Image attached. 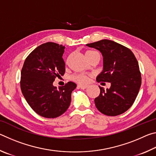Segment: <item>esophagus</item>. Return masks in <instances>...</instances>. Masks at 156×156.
Wrapping results in <instances>:
<instances>
[{"label":"esophagus","instance_id":"34e87169","mask_svg":"<svg viewBox=\"0 0 156 156\" xmlns=\"http://www.w3.org/2000/svg\"><path fill=\"white\" fill-rule=\"evenodd\" d=\"M78 87L79 88H80L82 89H84L87 88L88 86L87 85H83V84H78Z\"/></svg>","mask_w":156,"mask_h":156}]
</instances>
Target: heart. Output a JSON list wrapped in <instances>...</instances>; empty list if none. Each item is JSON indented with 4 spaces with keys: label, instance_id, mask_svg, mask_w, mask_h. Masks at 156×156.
<instances>
[{
    "label": "heart",
    "instance_id": "1",
    "mask_svg": "<svg viewBox=\"0 0 156 156\" xmlns=\"http://www.w3.org/2000/svg\"><path fill=\"white\" fill-rule=\"evenodd\" d=\"M96 53H98L95 51H93V50H88L85 52V55L86 57L91 56V55L96 54ZM72 79L75 82H77L78 83H81V84H84L88 82L89 80V76H87L85 74H83V73H77V74H74L72 76Z\"/></svg>",
    "mask_w": 156,
    "mask_h": 156
}]
</instances>
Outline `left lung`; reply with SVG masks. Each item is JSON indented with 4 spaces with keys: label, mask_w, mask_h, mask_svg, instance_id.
I'll return each mask as SVG.
<instances>
[{
    "label": "left lung",
    "mask_w": 156,
    "mask_h": 156,
    "mask_svg": "<svg viewBox=\"0 0 156 156\" xmlns=\"http://www.w3.org/2000/svg\"><path fill=\"white\" fill-rule=\"evenodd\" d=\"M102 53L103 70L96 80L111 83L105 90L99 87L100 95L95 98L99 112L109 116L118 115L130 108L141 86V73L138 60L130 49L114 41L101 40L87 44Z\"/></svg>",
    "instance_id": "left-lung-1"
}]
</instances>
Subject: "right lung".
I'll return each instance as SVG.
<instances>
[{"mask_svg":"<svg viewBox=\"0 0 156 156\" xmlns=\"http://www.w3.org/2000/svg\"><path fill=\"white\" fill-rule=\"evenodd\" d=\"M65 48L51 42L42 44L26 58L21 70L22 93L31 109L42 117L55 118L63 114L69 107L72 92L76 87L73 82L58 89L53 85L56 78L65 72Z\"/></svg>","mask_w":156,"mask_h":156,"instance_id":"obj_1","label":"right lung"}]
</instances>
